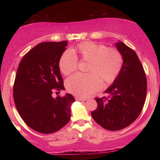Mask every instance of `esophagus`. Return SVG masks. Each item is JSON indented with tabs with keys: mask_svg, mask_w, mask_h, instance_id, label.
I'll return each instance as SVG.
<instances>
[{
	"mask_svg": "<svg viewBox=\"0 0 160 160\" xmlns=\"http://www.w3.org/2000/svg\"><path fill=\"white\" fill-rule=\"evenodd\" d=\"M75 100H76V101H86L87 99L80 98V97H75Z\"/></svg>",
	"mask_w": 160,
	"mask_h": 160,
	"instance_id": "obj_1",
	"label": "esophagus"
}]
</instances>
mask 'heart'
<instances>
[{"label": "heart", "instance_id": "b5f03b06", "mask_svg": "<svg viewBox=\"0 0 160 160\" xmlns=\"http://www.w3.org/2000/svg\"><path fill=\"white\" fill-rule=\"evenodd\" d=\"M78 58L88 61V73H76L68 78L66 87L68 91L78 97L85 98L98 90L103 82L110 84L118 76L123 67V56L114 48L93 42H83L65 51L58 61V67L64 75L73 72L78 68Z\"/></svg>", "mask_w": 160, "mask_h": 160}]
</instances>
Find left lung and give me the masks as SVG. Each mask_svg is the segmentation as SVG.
<instances>
[{"mask_svg": "<svg viewBox=\"0 0 160 160\" xmlns=\"http://www.w3.org/2000/svg\"><path fill=\"white\" fill-rule=\"evenodd\" d=\"M116 47L123 56V67L118 76L104 93L96 97L97 109L92 112L94 120L109 131H119L134 122L144 106L147 80L136 53L122 42Z\"/></svg>", "mask_w": 160, "mask_h": 160, "instance_id": "1", "label": "left lung"}]
</instances>
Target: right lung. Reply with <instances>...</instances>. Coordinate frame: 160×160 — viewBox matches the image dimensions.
<instances>
[{"label":"right lung","instance_id":"obj_1","mask_svg":"<svg viewBox=\"0 0 160 160\" xmlns=\"http://www.w3.org/2000/svg\"><path fill=\"white\" fill-rule=\"evenodd\" d=\"M68 41L42 42L27 53L20 62L13 86V98L19 114L32 129L53 133L70 118L73 96L52 97L65 90L58 61Z\"/></svg>","mask_w":160,"mask_h":160}]
</instances>
